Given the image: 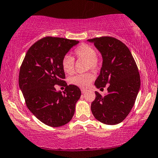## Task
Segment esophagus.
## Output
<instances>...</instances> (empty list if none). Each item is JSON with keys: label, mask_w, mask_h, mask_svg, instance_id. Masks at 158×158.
<instances>
[{"label": "esophagus", "mask_w": 158, "mask_h": 158, "mask_svg": "<svg viewBox=\"0 0 158 158\" xmlns=\"http://www.w3.org/2000/svg\"><path fill=\"white\" fill-rule=\"evenodd\" d=\"M81 93H82V94H84V93H85L87 90L85 89H81Z\"/></svg>", "instance_id": "34e87169"}]
</instances>
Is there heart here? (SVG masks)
Returning a JSON list of instances; mask_svg holds the SVG:
<instances>
[{"label":"heart","instance_id":"1","mask_svg":"<svg viewBox=\"0 0 158 158\" xmlns=\"http://www.w3.org/2000/svg\"><path fill=\"white\" fill-rule=\"evenodd\" d=\"M74 54L79 59L86 60V69L96 70L99 68V59L97 56L96 50L88 44H81L74 51ZM61 66L64 72L68 74H72L74 72V59L66 55L61 60ZM94 76L92 73L77 74L69 79L70 84L79 87H87L94 80Z\"/></svg>","mask_w":158,"mask_h":158}]
</instances>
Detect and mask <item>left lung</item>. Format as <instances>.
Masks as SVG:
<instances>
[{"mask_svg": "<svg viewBox=\"0 0 158 158\" xmlns=\"http://www.w3.org/2000/svg\"><path fill=\"white\" fill-rule=\"evenodd\" d=\"M87 41L94 44L102 57L94 85L97 89L108 85L105 96L95 92L91 110L97 120L114 125L122 123L134 106L140 88L138 69L130 51L118 39L104 36Z\"/></svg>", "mask_w": 158, "mask_h": 158, "instance_id": "8db88e82", "label": "left lung"}]
</instances>
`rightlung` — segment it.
<instances>
[{
    "instance_id": "1",
    "label": "right lung",
    "mask_w": 158,
    "mask_h": 158,
    "mask_svg": "<svg viewBox=\"0 0 158 158\" xmlns=\"http://www.w3.org/2000/svg\"><path fill=\"white\" fill-rule=\"evenodd\" d=\"M79 41L46 37L31 46L20 69L19 87L27 107L41 123L50 127L63 126L72 119L81 91L66 85L56 91V84L65 85L61 60Z\"/></svg>"
}]
</instances>
